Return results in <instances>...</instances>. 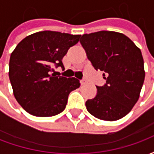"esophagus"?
Here are the masks:
<instances>
[{"instance_id": "esophagus-1", "label": "esophagus", "mask_w": 154, "mask_h": 154, "mask_svg": "<svg viewBox=\"0 0 154 154\" xmlns=\"http://www.w3.org/2000/svg\"><path fill=\"white\" fill-rule=\"evenodd\" d=\"M80 82L82 85H85V84L87 83V81L86 80V79H82V80L80 81Z\"/></svg>"}]
</instances>
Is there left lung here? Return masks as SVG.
Here are the masks:
<instances>
[{
	"instance_id": "left-lung-1",
	"label": "left lung",
	"mask_w": 154,
	"mask_h": 154,
	"mask_svg": "<svg viewBox=\"0 0 154 154\" xmlns=\"http://www.w3.org/2000/svg\"><path fill=\"white\" fill-rule=\"evenodd\" d=\"M80 43L92 66L103 71L106 79L104 86H97V96L86 101L88 112L102 120L121 119L138 101L144 82L141 51L126 35L115 31L86 34Z\"/></svg>"
}]
</instances>
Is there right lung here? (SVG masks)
I'll list each match as a JSON object with an SVG mask.
<instances>
[{
	"label": "right lung",
	"instance_id": "add662e5",
	"mask_svg": "<svg viewBox=\"0 0 154 154\" xmlns=\"http://www.w3.org/2000/svg\"><path fill=\"white\" fill-rule=\"evenodd\" d=\"M81 35L40 31L21 40L11 53L9 77L18 103L32 116L50 117L63 111L71 91L80 87L75 77H57L53 67L62 62Z\"/></svg>",
	"mask_w": 154,
	"mask_h": 154
}]
</instances>
